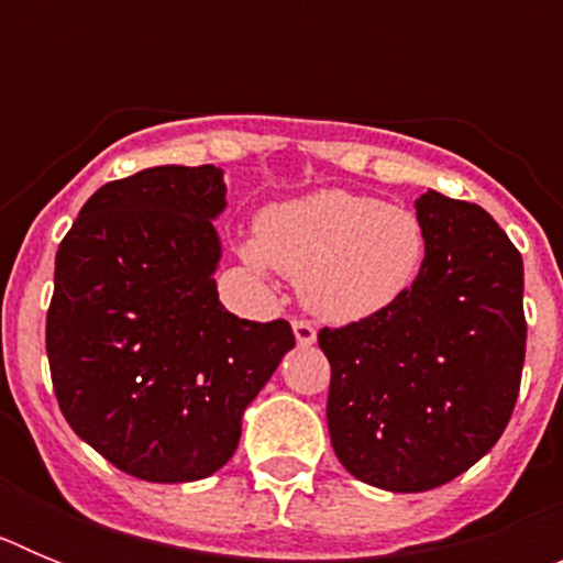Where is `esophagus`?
Returning <instances> with one entry per match:
<instances>
[{
	"instance_id": "esophagus-1",
	"label": "esophagus",
	"mask_w": 563,
	"mask_h": 563,
	"mask_svg": "<svg viewBox=\"0 0 563 563\" xmlns=\"http://www.w3.org/2000/svg\"><path fill=\"white\" fill-rule=\"evenodd\" d=\"M292 332H296L298 346H312V343H316V327H312L310 321H305V318H296V321H292Z\"/></svg>"
}]
</instances>
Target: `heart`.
I'll use <instances>...</instances> for the list:
<instances>
[{"mask_svg":"<svg viewBox=\"0 0 563 563\" xmlns=\"http://www.w3.org/2000/svg\"><path fill=\"white\" fill-rule=\"evenodd\" d=\"M426 228L411 208L372 194L321 188L258 217L242 256L276 267L301 287V301L330 324H355L400 305L426 265Z\"/></svg>","mask_w":563,"mask_h":563,"instance_id":"1","label":"heart"}]
</instances>
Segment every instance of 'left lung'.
<instances>
[{
    "label": "left lung",
    "instance_id": "left-lung-1",
    "mask_svg": "<svg viewBox=\"0 0 563 563\" xmlns=\"http://www.w3.org/2000/svg\"><path fill=\"white\" fill-rule=\"evenodd\" d=\"M426 265L400 305L318 332L332 366L327 426L341 465L391 494L479 462L514 415L525 366V265L485 208L426 191Z\"/></svg>",
    "mask_w": 563,
    "mask_h": 563
}]
</instances>
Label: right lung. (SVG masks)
<instances>
[{
    "instance_id": "right-lung-1",
    "label": "right lung",
    "mask_w": 563,
    "mask_h": 563,
    "mask_svg": "<svg viewBox=\"0 0 563 563\" xmlns=\"http://www.w3.org/2000/svg\"><path fill=\"white\" fill-rule=\"evenodd\" d=\"M217 166H154L84 202L56 253L47 357L64 420L103 460L146 482L220 471L290 324L222 307L213 273L225 211Z\"/></svg>"
}]
</instances>
